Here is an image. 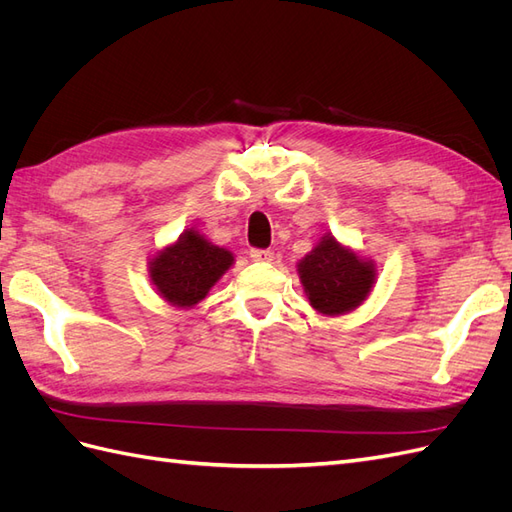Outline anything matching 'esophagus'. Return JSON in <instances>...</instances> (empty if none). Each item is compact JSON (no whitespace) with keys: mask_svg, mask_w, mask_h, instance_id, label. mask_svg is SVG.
Here are the masks:
<instances>
[{"mask_svg":"<svg viewBox=\"0 0 512 512\" xmlns=\"http://www.w3.org/2000/svg\"><path fill=\"white\" fill-rule=\"evenodd\" d=\"M250 258L256 260V262H271L273 260V252H269V250H252Z\"/></svg>","mask_w":512,"mask_h":512,"instance_id":"34e87169","label":"esophagus"}]
</instances>
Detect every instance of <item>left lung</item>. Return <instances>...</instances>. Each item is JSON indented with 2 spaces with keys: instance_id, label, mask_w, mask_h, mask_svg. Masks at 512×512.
Wrapping results in <instances>:
<instances>
[{
  "instance_id": "8db88e82",
  "label": "left lung",
  "mask_w": 512,
  "mask_h": 512,
  "mask_svg": "<svg viewBox=\"0 0 512 512\" xmlns=\"http://www.w3.org/2000/svg\"><path fill=\"white\" fill-rule=\"evenodd\" d=\"M303 292L318 314L344 316L363 305L374 290L378 269L371 258L324 232L314 250L297 262Z\"/></svg>"
}]
</instances>
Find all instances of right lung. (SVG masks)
Masks as SVG:
<instances>
[{"label":"right lung","mask_w":512,"mask_h":512,"mask_svg":"<svg viewBox=\"0 0 512 512\" xmlns=\"http://www.w3.org/2000/svg\"><path fill=\"white\" fill-rule=\"evenodd\" d=\"M232 265V252L213 245L196 228H188L177 241L149 258V280L168 305L192 309L207 297Z\"/></svg>","instance_id":"add662e5"}]
</instances>
